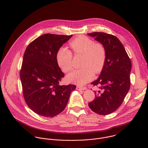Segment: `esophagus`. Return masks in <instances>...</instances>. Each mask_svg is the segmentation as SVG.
Listing matches in <instances>:
<instances>
[{
  "mask_svg": "<svg viewBox=\"0 0 148 148\" xmlns=\"http://www.w3.org/2000/svg\"><path fill=\"white\" fill-rule=\"evenodd\" d=\"M86 88L84 86H77V90H85Z\"/></svg>",
  "mask_w": 148,
  "mask_h": 148,
  "instance_id": "obj_1",
  "label": "esophagus"
}]
</instances>
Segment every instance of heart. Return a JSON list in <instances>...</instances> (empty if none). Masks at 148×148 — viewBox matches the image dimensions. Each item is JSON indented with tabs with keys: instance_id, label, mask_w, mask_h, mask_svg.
<instances>
[{
	"instance_id": "obj_1",
	"label": "heart",
	"mask_w": 148,
	"mask_h": 148,
	"mask_svg": "<svg viewBox=\"0 0 148 148\" xmlns=\"http://www.w3.org/2000/svg\"><path fill=\"white\" fill-rule=\"evenodd\" d=\"M70 47L75 55H82L80 66L67 76L71 82L83 85L90 81L95 74L100 73L104 68L107 56L104 45L85 36H79L72 40ZM57 62L62 70L67 73L73 69V58L71 52L64 47L59 48L56 55Z\"/></svg>"
}]
</instances>
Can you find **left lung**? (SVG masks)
Masks as SVG:
<instances>
[{
    "label": "left lung",
    "instance_id": "left-lung-1",
    "mask_svg": "<svg viewBox=\"0 0 148 148\" xmlns=\"http://www.w3.org/2000/svg\"><path fill=\"white\" fill-rule=\"evenodd\" d=\"M94 37L106 48V60L100 77L91 83L100 89L95 91V98L89 103L94 112L103 115L115 111L122 104L130 88L132 63L125 47L115 36L102 32H93Z\"/></svg>",
    "mask_w": 148,
    "mask_h": 148
}]
</instances>
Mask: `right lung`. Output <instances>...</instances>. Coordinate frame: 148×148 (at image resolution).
<instances>
[{"label":"right lung","instance_id":"add662e5","mask_svg":"<svg viewBox=\"0 0 148 148\" xmlns=\"http://www.w3.org/2000/svg\"><path fill=\"white\" fill-rule=\"evenodd\" d=\"M72 36L44 34L26 48L20 70L22 93L27 106L37 115L51 118L59 114L76 88L59 84L64 74L56 59L59 48Z\"/></svg>","mask_w":148,"mask_h":148}]
</instances>
